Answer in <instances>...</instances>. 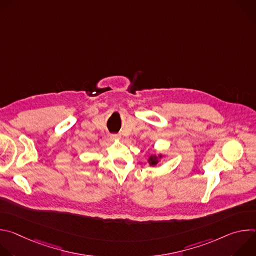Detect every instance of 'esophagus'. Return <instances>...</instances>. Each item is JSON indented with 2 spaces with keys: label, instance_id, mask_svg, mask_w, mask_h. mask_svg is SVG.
<instances>
[{
  "label": "esophagus",
  "instance_id": "esophagus-1",
  "mask_svg": "<svg viewBox=\"0 0 256 256\" xmlns=\"http://www.w3.org/2000/svg\"><path fill=\"white\" fill-rule=\"evenodd\" d=\"M110 138H112V140H118L120 138V134H112V136H110Z\"/></svg>",
  "mask_w": 256,
  "mask_h": 256
}]
</instances>
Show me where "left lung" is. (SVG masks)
<instances>
[{"mask_svg":"<svg viewBox=\"0 0 256 256\" xmlns=\"http://www.w3.org/2000/svg\"><path fill=\"white\" fill-rule=\"evenodd\" d=\"M165 155H163V154H159V155H150V157L148 158V163H149V165L150 166H152V167H155L157 164H159V162H160V160L164 157Z\"/></svg>","mask_w":256,"mask_h":256,"instance_id":"8db88e82","label":"left lung"}]
</instances>
